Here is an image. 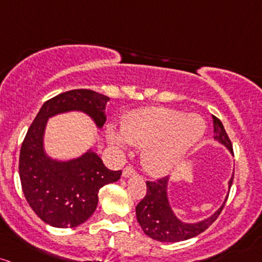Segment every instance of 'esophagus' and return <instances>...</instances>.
Segmentation results:
<instances>
[{
  "label": "esophagus",
  "instance_id": "esophagus-1",
  "mask_svg": "<svg viewBox=\"0 0 262 262\" xmlns=\"http://www.w3.org/2000/svg\"><path fill=\"white\" fill-rule=\"evenodd\" d=\"M134 174H136V170L132 166H126V168H124V170H123V177L124 178H129Z\"/></svg>",
  "mask_w": 262,
  "mask_h": 262
}]
</instances>
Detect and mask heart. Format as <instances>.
<instances>
[{"instance_id":"b5f03b06","label":"heart","mask_w":262,"mask_h":262,"mask_svg":"<svg viewBox=\"0 0 262 262\" xmlns=\"http://www.w3.org/2000/svg\"><path fill=\"white\" fill-rule=\"evenodd\" d=\"M205 123L198 114L170 108H148L132 113L123 122L122 133L109 128L111 144L125 149L126 144L144 146L143 164L151 174H165L203 138Z\"/></svg>"}]
</instances>
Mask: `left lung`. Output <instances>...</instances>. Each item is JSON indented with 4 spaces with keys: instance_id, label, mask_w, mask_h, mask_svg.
<instances>
[{
    "instance_id": "obj_1",
    "label": "left lung",
    "mask_w": 262,
    "mask_h": 262,
    "mask_svg": "<svg viewBox=\"0 0 262 262\" xmlns=\"http://www.w3.org/2000/svg\"><path fill=\"white\" fill-rule=\"evenodd\" d=\"M212 123H214L215 133L214 139L217 140L220 144L225 145L230 153L234 154L232 144L221 120L212 116ZM232 179H234V175L229 182V189L231 188ZM168 182V177L162 178L157 182H146L145 196L140 200L136 208L137 220L144 234L154 240L160 241V243H178V241L195 237L196 235L205 231L217 219L226 200L224 201L220 209H217L208 219L192 224L184 223L178 219L169 204Z\"/></svg>"
}]
</instances>
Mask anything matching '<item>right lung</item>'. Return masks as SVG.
<instances>
[{"label": "right lung", "instance_id": "1", "mask_svg": "<svg viewBox=\"0 0 262 262\" xmlns=\"http://www.w3.org/2000/svg\"><path fill=\"white\" fill-rule=\"evenodd\" d=\"M108 100L91 89L64 92L42 105L26 134L18 164L22 190L32 210L48 225L67 229L87 221L98 205L99 189L119 180L122 170H109L92 149L67 162L52 159L43 146L47 120L79 111L102 128Z\"/></svg>", "mask_w": 262, "mask_h": 262}]
</instances>
